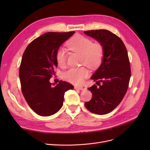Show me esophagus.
Returning <instances> with one entry per match:
<instances>
[{"mask_svg":"<svg viewBox=\"0 0 150 150\" xmlns=\"http://www.w3.org/2000/svg\"><path fill=\"white\" fill-rule=\"evenodd\" d=\"M74 88L76 89H80V90H84V88L83 86H74Z\"/></svg>","mask_w":150,"mask_h":150,"instance_id":"esophagus-1","label":"esophagus"}]
</instances>
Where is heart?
<instances>
[{
    "label": "heart",
    "instance_id": "1",
    "mask_svg": "<svg viewBox=\"0 0 150 150\" xmlns=\"http://www.w3.org/2000/svg\"><path fill=\"white\" fill-rule=\"evenodd\" d=\"M71 51L81 54V63L91 69H95L101 64L104 55L103 45L99 42H93L85 36L77 35L72 38L67 44ZM56 60L61 67L66 65V53L64 49L59 48L56 53ZM88 71L84 67H72L62 75L63 79L71 83L79 84L87 78Z\"/></svg>",
    "mask_w": 150,
    "mask_h": 150
}]
</instances>
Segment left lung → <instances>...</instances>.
I'll return each mask as SVG.
<instances>
[{"label": "left lung", "mask_w": 150, "mask_h": 150, "mask_svg": "<svg viewBox=\"0 0 150 150\" xmlns=\"http://www.w3.org/2000/svg\"><path fill=\"white\" fill-rule=\"evenodd\" d=\"M84 33L101 42L104 49L102 64L91 77L99 87L94 84L88 88L93 97L84 104L94 114L106 115L119 105L128 90L131 74L128 52L122 40L108 30Z\"/></svg>", "instance_id": "left-lung-1"}]
</instances>
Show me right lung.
Listing matches in <instances>:
<instances>
[{
  "mask_svg": "<svg viewBox=\"0 0 150 150\" xmlns=\"http://www.w3.org/2000/svg\"><path fill=\"white\" fill-rule=\"evenodd\" d=\"M74 34V31L45 33L33 40L22 55L19 67L22 93L29 107L40 116L55 114L62 106L65 92L74 88L65 81L57 85L49 82L57 67V50Z\"/></svg>",
  "mask_w": 150,
  "mask_h": 150,
  "instance_id": "1",
  "label": "right lung"
}]
</instances>
